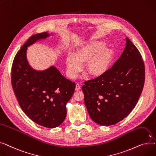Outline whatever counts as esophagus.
<instances>
[{"label":"esophagus","instance_id":"1","mask_svg":"<svg viewBox=\"0 0 156 156\" xmlns=\"http://www.w3.org/2000/svg\"><path fill=\"white\" fill-rule=\"evenodd\" d=\"M81 89V87H80V84L79 83H76V88H75V90H80Z\"/></svg>","mask_w":156,"mask_h":156}]
</instances>
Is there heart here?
Segmentation results:
<instances>
[{
    "label": "heart",
    "mask_w": 156,
    "mask_h": 156,
    "mask_svg": "<svg viewBox=\"0 0 156 156\" xmlns=\"http://www.w3.org/2000/svg\"><path fill=\"white\" fill-rule=\"evenodd\" d=\"M105 44L101 41H94L80 47L66 59L68 76L76 78L82 71V64L87 63L85 71L93 77H99L108 71L113 58V51L104 48Z\"/></svg>",
    "instance_id": "obj_1"
}]
</instances>
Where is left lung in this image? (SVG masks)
Instances as JSON below:
<instances>
[{
	"label": "left lung",
	"mask_w": 156,
	"mask_h": 156,
	"mask_svg": "<svg viewBox=\"0 0 156 156\" xmlns=\"http://www.w3.org/2000/svg\"><path fill=\"white\" fill-rule=\"evenodd\" d=\"M145 66L135 45L126 37L119 58L104 75L85 81L82 86L88 113L96 123L115 125L136 105L142 92Z\"/></svg>",
	"instance_id": "left-lung-1"
}]
</instances>
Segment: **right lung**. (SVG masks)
<instances>
[{"instance_id":"1","label":"right lung","mask_w":156,"mask_h":156,"mask_svg":"<svg viewBox=\"0 0 156 156\" xmlns=\"http://www.w3.org/2000/svg\"><path fill=\"white\" fill-rule=\"evenodd\" d=\"M54 35L44 32L32 35L16 54L11 71L12 87L21 109L37 124L49 128L64 121L66 104L76 85L54 66L44 70L33 68L27 53L28 47Z\"/></svg>"}]
</instances>
